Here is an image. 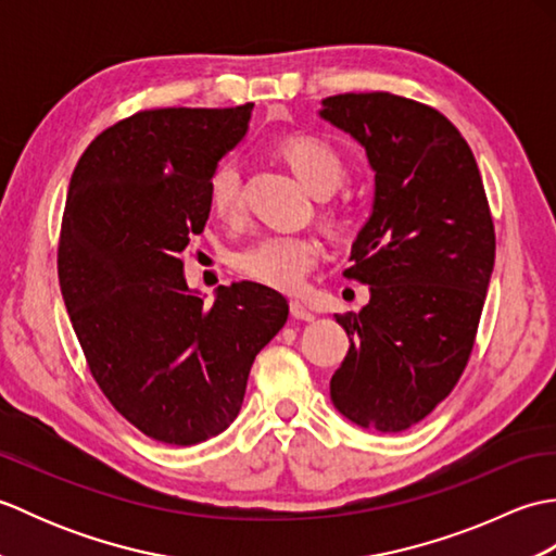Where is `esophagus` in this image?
I'll return each mask as SVG.
<instances>
[{
	"instance_id": "1",
	"label": "esophagus",
	"mask_w": 556,
	"mask_h": 556,
	"mask_svg": "<svg viewBox=\"0 0 556 556\" xmlns=\"http://www.w3.org/2000/svg\"><path fill=\"white\" fill-rule=\"evenodd\" d=\"M289 308H291V315L296 317V320H305V323L315 320V315H313L308 308H305V305H303L301 301H291Z\"/></svg>"
}]
</instances>
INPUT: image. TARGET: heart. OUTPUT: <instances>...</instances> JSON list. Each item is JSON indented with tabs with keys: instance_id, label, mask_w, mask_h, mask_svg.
I'll return each instance as SVG.
<instances>
[{
	"instance_id": "b5f03b06",
	"label": "heart",
	"mask_w": 556,
	"mask_h": 556,
	"mask_svg": "<svg viewBox=\"0 0 556 556\" xmlns=\"http://www.w3.org/2000/svg\"><path fill=\"white\" fill-rule=\"evenodd\" d=\"M281 157L315 195H329L344 179L339 152L313 136H293L279 146ZM210 207L222 219H236L243 210L241 167L236 160H222L207 179ZM323 245L313 236L267 233L243 245L233 255L236 269L248 279L277 291H299L308 271L320 260Z\"/></svg>"
}]
</instances>
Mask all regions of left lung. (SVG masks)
Segmentation results:
<instances>
[{"mask_svg":"<svg viewBox=\"0 0 556 556\" xmlns=\"http://www.w3.org/2000/svg\"><path fill=\"white\" fill-rule=\"evenodd\" d=\"M320 116L356 138L375 172L372 215L346 279L370 287L337 315L349 353L329 394L365 430L401 432L456 387L494 267V224L473 152L444 114L392 92H344Z\"/></svg>","mask_w":556,"mask_h":556,"instance_id":"obj_1","label":"left lung"}]
</instances>
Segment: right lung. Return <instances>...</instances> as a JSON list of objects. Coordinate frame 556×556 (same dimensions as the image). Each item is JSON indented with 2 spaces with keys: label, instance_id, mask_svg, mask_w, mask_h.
I'll return each mask as SVG.
<instances>
[{
  "label": "right lung",
  "instance_id": "right-lung-1",
  "mask_svg": "<svg viewBox=\"0 0 556 556\" xmlns=\"http://www.w3.org/2000/svg\"><path fill=\"white\" fill-rule=\"evenodd\" d=\"M253 104L146 110L116 122L71 174L56 269L102 394L152 440L191 446L239 416L260 349L289 317L279 291L233 281L205 305L181 253L210 217L207 179Z\"/></svg>",
  "mask_w": 556,
  "mask_h": 556
}]
</instances>
